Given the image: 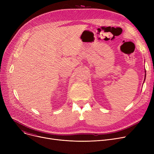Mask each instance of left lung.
Returning <instances> with one entry per match:
<instances>
[{
	"mask_svg": "<svg viewBox=\"0 0 154 154\" xmlns=\"http://www.w3.org/2000/svg\"><path fill=\"white\" fill-rule=\"evenodd\" d=\"M145 72H146V71H145ZM145 75H146V74H145ZM145 76H146V75H145Z\"/></svg>",
	"mask_w": 154,
	"mask_h": 154,
	"instance_id": "left-lung-1",
	"label": "left lung"
}]
</instances>
